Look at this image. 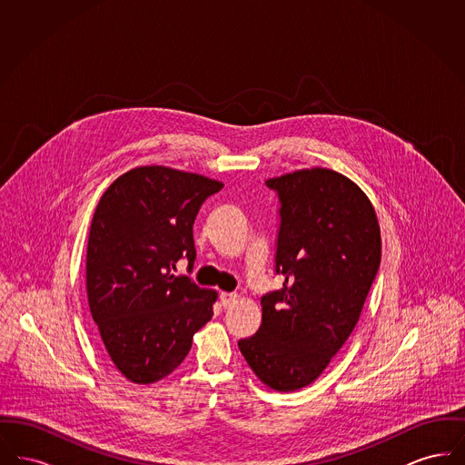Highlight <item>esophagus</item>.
<instances>
[{
	"label": "esophagus",
	"instance_id": "34e87169",
	"mask_svg": "<svg viewBox=\"0 0 465 465\" xmlns=\"http://www.w3.org/2000/svg\"><path fill=\"white\" fill-rule=\"evenodd\" d=\"M220 300H222L223 307H230V305H233L239 300V294L237 292L223 291L222 294H220Z\"/></svg>",
	"mask_w": 465,
	"mask_h": 465
}]
</instances>
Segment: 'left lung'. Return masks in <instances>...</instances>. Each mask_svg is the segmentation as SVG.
Masks as SVG:
<instances>
[{"label": "left lung", "instance_id": "8db88e82", "mask_svg": "<svg viewBox=\"0 0 465 465\" xmlns=\"http://www.w3.org/2000/svg\"><path fill=\"white\" fill-rule=\"evenodd\" d=\"M279 197L275 273L284 284L262 298L243 359L279 392L307 387L354 331L381 258L380 226L349 177L313 167L268 179Z\"/></svg>", "mask_w": 465, "mask_h": 465}]
</instances>
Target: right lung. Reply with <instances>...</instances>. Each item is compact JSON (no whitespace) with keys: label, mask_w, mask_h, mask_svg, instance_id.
<instances>
[{"label":"right lung","mask_w":465,"mask_h":465,"mask_svg":"<svg viewBox=\"0 0 465 465\" xmlns=\"http://www.w3.org/2000/svg\"><path fill=\"white\" fill-rule=\"evenodd\" d=\"M223 183L144 165L111 183L99 200L87 245V296L101 343L134 383L171 375L211 321L218 292L174 275L195 262L193 223Z\"/></svg>","instance_id":"1"}]
</instances>
